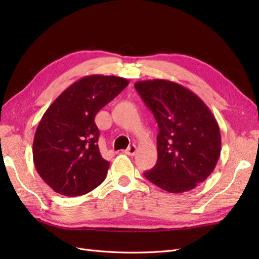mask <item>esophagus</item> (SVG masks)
Returning a JSON list of instances; mask_svg holds the SVG:
<instances>
[{
  "instance_id": "obj_1",
  "label": "esophagus",
  "mask_w": 259,
  "mask_h": 259,
  "mask_svg": "<svg viewBox=\"0 0 259 259\" xmlns=\"http://www.w3.org/2000/svg\"><path fill=\"white\" fill-rule=\"evenodd\" d=\"M136 151H137V147L135 145H133V146H130L128 149H125L123 152L125 153V155H128V156H135Z\"/></svg>"
}]
</instances>
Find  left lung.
I'll use <instances>...</instances> for the list:
<instances>
[{
	"label": "left lung",
	"instance_id": "left-lung-1",
	"mask_svg": "<svg viewBox=\"0 0 259 259\" xmlns=\"http://www.w3.org/2000/svg\"><path fill=\"white\" fill-rule=\"evenodd\" d=\"M135 88L159 128L157 163L145 177L172 194L194 189L210 176L221 156L217 120L199 97L176 82L145 80Z\"/></svg>",
	"mask_w": 259,
	"mask_h": 259
}]
</instances>
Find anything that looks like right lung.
Masks as SVG:
<instances>
[{"label":"right lung","mask_w":259,"mask_h":259,"mask_svg":"<svg viewBox=\"0 0 259 259\" xmlns=\"http://www.w3.org/2000/svg\"><path fill=\"white\" fill-rule=\"evenodd\" d=\"M128 84L120 76L87 75L65 89L43 114L33 141V162L58 194L84 195L106 179L109 161L99 150L95 118Z\"/></svg>","instance_id":"1"}]
</instances>
